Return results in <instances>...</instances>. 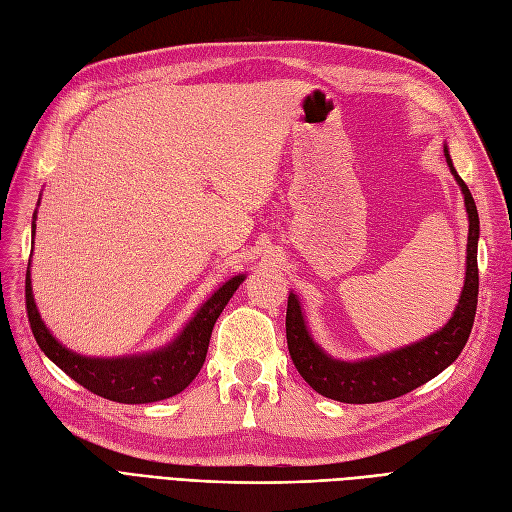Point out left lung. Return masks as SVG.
Instances as JSON below:
<instances>
[{
    "mask_svg": "<svg viewBox=\"0 0 512 512\" xmlns=\"http://www.w3.org/2000/svg\"><path fill=\"white\" fill-rule=\"evenodd\" d=\"M445 158L455 182L462 188L470 224L466 250V279L460 303H457L451 320L440 330L432 332L430 337L417 343L387 351V354L375 358L343 362L328 356L326 351L311 339L301 303H298L296 294L290 292L286 311L288 351L294 366L298 368V373H301V377L317 394L347 404H370L392 400L434 379L462 354L474 324V313H477L479 214L466 182L457 175L451 163L447 148Z\"/></svg>",
    "mask_w": 512,
    "mask_h": 512,
    "instance_id": "left-lung-1",
    "label": "left lung"
}]
</instances>
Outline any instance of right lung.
Wrapping results in <instances>:
<instances>
[{
  "mask_svg": "<svg viewBox=\"0 0 512 512\" xmlns=\"http://www.w3.org/2000/svg\"><path fill=\"white\" fill-rule=\"evenodd\" d=\"M31 233H35V222ZM29 275L31 273L27 271V315L31 332L40 349L65 375L78 381L88 392L122 404L156 402L186 390L190 381L199 375L205 362L211 330H214L216 320L245 279V275H235L228 279L224 286H220L207 298L178 337L161 349L125 358H86L74 354L72 349H67L52 337L42 322L38 307H35Z\"/></svg>",
  "mask_w": 512,
  "mask_h": 512,
  "instance_id": "right-lung-1",
  "label": "right lung"
}]
</instances>
